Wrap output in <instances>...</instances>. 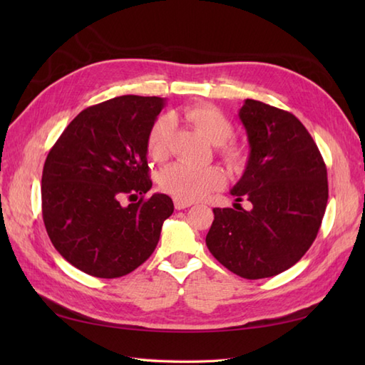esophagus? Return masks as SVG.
<instances>
[{
	"instance_id": "esophagus-1",
	"label": "esophagus",
	"mask_w": 365,
	"mask_h": 365,
	"mask_svg": "<svg viewBox=\"0 0 365 365\" xmlns=\"http://www.w3.org/2000/svg\"><path fill=\"white\" fill-rule=\"evenodd\" d=\"M174 207L177 208V210H183V208H188V207H191V202H185V200L174 199Z\"/></svg>"
}]
</instances>
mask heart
Here are the masks:
<instances>
[{"label":"heart","mask_w":365,"mask_h":365,"mask_svg":"<svg viewBox=\"0 0 365 365\" xmlns=\"http://www.w3.org/2000/svg\"><path fill=\"white\" fill-rule=\"evenodd\" d=\"M185 118L204 133L216 145L221 158L230 168L240 169L246 163V150L243 145L230 141L234 136V123L218 108L208 103L188 106ZM175 123L173 115L161 114L149 128L145 138V150L155 161H165L169 157L170 139L174 135ZM224 183V175L218 168H192L183 163H175L163 169L158 175L160 188L174 199L192 202L207 196L208 192L220 188Z\"/></svg>","instance_id":"obj_1"}]
</instances>
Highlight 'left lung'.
Returning <instances> with one entry per match:
<instances>
[{
	"label": "left lung",
	"instance_id": "obj_1",
	"mask_svg": "<svg viewBox=\"0 0 365 365\" xmlns=\"http://www.w3.org/2000/svg\"><path fill=\"white\" fill-rule=\"evenodd\" d=\"M251 153L232 188L250 210L213 208L205 243L221 265L245 279L276 276L312 246L328 202V174L306 127L289 111L246 98L238 113Z\"/></svg>",
	"mask_w": 365,
	"mask_h": 365
}]
</instances>
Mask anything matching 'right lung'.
Returning <instances> with one entry per match:
<instances>
[{
  "instance_id": "add662e5",
  "label": "right lung",
  "mask_w": 365,
  "mask_h": 365,
  "mask_svg": "<svg viewBox=\"0 0 365 365\" xmlns=\"http://www.w3.org/2000/svg\"><path fill=\"white\" fill-rule=\"evenodd\" d=\"M160 97L122 96L83 110L46 155L42 216L53 246L83 273L125 276L150 257L174 212L152 188L145 138ZM127 197L131 205L123 206Z\"/></svg>"
}]
</instances>
